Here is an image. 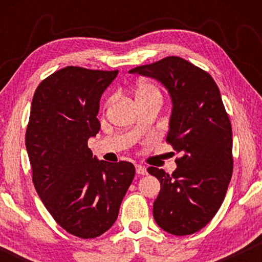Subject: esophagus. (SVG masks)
Returning <instances> with one entry per match:
<instances>
[{
  "instance_id": "esophagus-1",
  "label": "esophagus",
  "mask_w": 262,
  "mask_h": 262,
  "mask_svg": "<svg viewBox=\"0 0 262 262\" xmlns=\"http://www.w3.org/2000/svg\"><path fill=\"white\" fill-rule=\"evenodd\" d=\"M136 173H137L138 175H146V168L144 166H142V164H137L136 166Z\"/></svg>"
}]
</instances>
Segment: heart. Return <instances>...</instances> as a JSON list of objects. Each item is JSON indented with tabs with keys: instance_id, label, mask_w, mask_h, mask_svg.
Here are the masks:
<instances>
[{
	"instance_id": "heart-1",
	"label": "heart",
	"mask_w": 262,
	"mask_h": 262,
	"mask_svg": "<svg viewBox=\"0 0 262 262\" xmlns=\"http://www.w3.org/2000/svg\"><path fill=\"white\" fill-rule=\"evenodd\" d=\"M161 98L160 89L156 87L155 84L149 83V82H142L138 84L137 89H136V98L137 100H145L151 98Z\"/></svg>"
}]
</instances>
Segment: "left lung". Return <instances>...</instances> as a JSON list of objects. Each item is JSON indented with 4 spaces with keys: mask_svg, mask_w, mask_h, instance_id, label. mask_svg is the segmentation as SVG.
I'll return each instance as SVG.
<instances>
[{
    "mask_svg": "<svg viewBox=\"0 0 262 262\" xmlns=\"http://www.w3.org/2000/svg\"><path fill=\"white\" fill-rule=\"evenodd\" d=\"M130 73L156 78L173 102L167 142L181 156L170 175L148 168L161 184L154 218L171 235H192L220 210L234 168L231 124L220 89L209 73L175 56Z\"/></svg>",
    "mask_w": 262,
    "mask_h": 262,
    "instance_id": "8db88e82",
    "label": "left lung"
}]
</instances>
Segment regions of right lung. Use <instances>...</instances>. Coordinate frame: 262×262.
Masks as SVG:
<instances>
[{"label": "right lung", "mask_w": 262, "mask_h": 262, "mask_svg": "<svg viewBox=\"0 0 262 262\" xmlns=\"http://www.w3.org/2000/svg\"><path fill=\"white\" fill-rule=\"evenodd\" d=\"M117 75L63 68L40 82L32 100L25 138L32 181L53 220L81 238L112 227L135 178L132 163L99 161L88 148L100 130V98Z\"/></svg>", "instance_id": "1"}]
</instances>
